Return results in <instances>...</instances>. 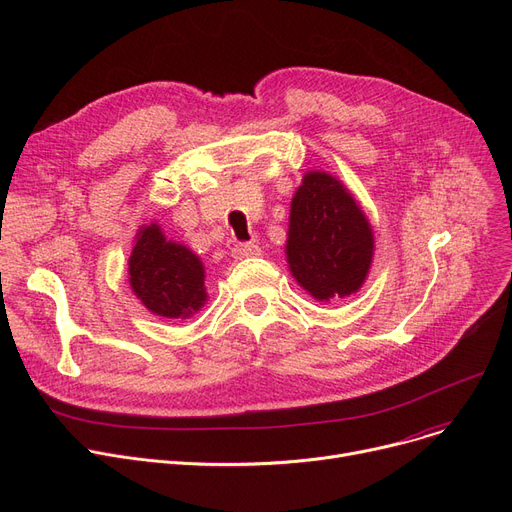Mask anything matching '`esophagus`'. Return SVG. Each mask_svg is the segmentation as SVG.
Listing matches in <instances>:
<instances>
[{
    "label": "esophagus",
    "instance_id": "esophagus-1",
    "mask_svg": "<svg viewBox=\"0 0 512 512\" xmlns=\"http://www.w3.org/2000/svg\"><path fill=\"white\" fill-rule=\"evenodd\" d=\"M257 255H261V249H259V245H255V242H236V245L232 247L234 259H247V257H257Z\"/></svg>",
    "mask_w": 512,
    "mask_h": 512
}]
</instances>
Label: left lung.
Instances as JSON below:
<instances>
[{
  "label": "left lung",
  "mask_w": 512,
  "mask_h": 512,
  "mask_svg": "<svg viewBox=\"0 0 512 512\" xmlns=\"http://www.w3.org/2000/svg\"><path fill=\"white\" fill-rule=\"evenodd\" d=\"M290 272L317 301L348 297L365 282L373 255L369 222L346 188L309 172L290 205Z\"/></svg>",
  "instance_id": "8db88e82"
}]
</instances>
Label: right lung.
Wrapping results in <instances>:
<instances>
[{"mask_svg": "<svg viewBox=\"0 0 512 512\" xmlns=\"http://www.w3.org/2000/svg\"><path fill=\"white\" fill-rule=\"evenodd\" d=\"M128 274L134 294L161 317L184 319L199 311L207 299L203 263L186 247L166 240L157 224L141 228Z\"/></svg>", "mask_w": 512, "mask_h": 512, "instance_id": "add662e5", "label": "right lung"}]
</instances>
